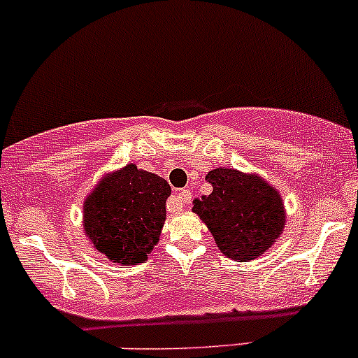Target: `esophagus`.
I'll list each match as a JSON object with an SVG mask.
<instances>
[{
	"label": "esophagus",
	"mask_w": 358,
	"mask_h": 358,
	"mask_svg": "<svg viewBox=\"0 0 358 358\" xmlns=\"http://www.w3.org/2000/svg\"><path fill=\"white\" fill-rule=\"evenodd\" d=\"M190 199H192V192H190L189 189H183V190H180L178 194H175V196H173L171 204H169L168 208H171L173 211H175V209H183V206L189 204Z\"/></svg>",
	"instance_id": "esophagus-1"
}]
</instances>
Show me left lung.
<instances>
[{
	"mask_svg": "<svg viewBox=\"0 0 358 358\" xmlns=\"http://www.w3.org/2000/svg\"><path fill=\"white\" fill-rule=\"evenodd\" d=\"M213 190L194 201L220 251L236 262L259 258L280 237L286 209L277 189L258 175L216 168L206 176Z\"/></svg>",
	"mask_w": 358,
	"mask_h": 358,
	"instance_id": "1",
	"label": "left lung"
}]
</instances>
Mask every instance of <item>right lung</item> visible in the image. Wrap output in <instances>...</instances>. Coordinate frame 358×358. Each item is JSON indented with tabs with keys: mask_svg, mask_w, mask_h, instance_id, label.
Returning a JSON list of instances; mask_svg holds the SVG:
<instances>
[{
	"mask_svg": "<svg viewBox=\"0 0 358 358\" xmlns=\"http://www.w3.org/2000/svg\"><path fill=\"white\" fill-rule=\"evenodd\" d=\"M171 187L164 178L128 164L103 176L83 206L90 244L110 262L143 263L157 244Z\"/></svg>",
	"mask_w": 358,
	"mask_h": 358,
	"instance_id": "add662e5",
	"label": "right lung"
}]
</instances>
